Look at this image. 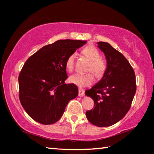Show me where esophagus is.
<instances>
[{
    "mask_svg": "<svg viewBox=\"0 0 154 154\" xmlns=\"http://www.w3.org/2000/svg\"><path fill=\"white\" fill-rule=\"evenodd\" d=\"M84 94H85L84 90L82 89V88H79V94H78L79 96H80V97H82V96H84Z\"/></svg>",
    "mask_w": 154,
    "mask_h": 154,
    "instance_id": "obj_1",
    "label": "esophagus"
}]
</instances>
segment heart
I'll list each match as a JSON object with an SVG mask.
<instances>
[{
    "instance_id": "heart-1",
    "label": "heart",
    "mask_w": 154,
    "mask_h": 154,
    "mask_svg": "<svg viewBox=\"0 0 154 154\" xmlns=\"http://www.w3.org/2000/svg\"><path fill=\"white\" fill-rule=\"evenodd\" d=\"M82 53L89 58L91 62L88 71L92 72L96 77H100L105 73L106 69L105 62L100 58V54L95 47L89 45L83 49ZM75 54H71L66 60V67L69 71H72L75 67ZM69 82L79 87H85L92 84L94 82L92 73H76L69 77Z\"/></svg>"
}]
</instances>
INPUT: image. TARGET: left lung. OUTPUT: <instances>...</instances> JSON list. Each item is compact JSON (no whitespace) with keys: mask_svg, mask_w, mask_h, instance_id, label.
I'll return each mask as SVG.
<instances>
[{"mask_svg":"<svg viewBox=\"0 0 154 154\" xmlns=\"http://www.w3.org/2000/svg\"><path fill=\"white\" fill-rule=\"evenodd\" d=\"M97 44L105 55L106 69L100 81L85 92L94 102V108L85 116L94 126L106 127L121 120L129 111L137 90L136 77L123 54L108 43Z\"/></svg>","mask_w":154,"mask_h":154,"instance_id":"8db88e82","label":"left lung"}]
</instances>
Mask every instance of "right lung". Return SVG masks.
I'll list each match as a JSON object with an SVG mask.
<instances>
[{
	"instance_id": "obj_1",
	"label": "right lung",
	"mask_w": 154,
	"mask_h": 154,
	"mask_svg": "<svg viewBox=\"0 0 154 154\" xmlns=\"http://www.w3.org/2000/svg\"><path fill=\"white\" fill-rule=\"evenodd\" d=\"M86 41L58 40L40 49L25 62L21 71L19 98L34 120L52 124L63 115L67 104L78 95V88L66 84V60Z\"/></svg>"
}]
</instances>
